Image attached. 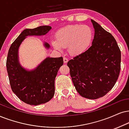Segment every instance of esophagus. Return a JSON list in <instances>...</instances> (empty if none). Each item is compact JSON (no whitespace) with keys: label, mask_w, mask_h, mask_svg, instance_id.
<instances>
[{"label":"esophagus","mask_w":129,"mask_h":129,"mask_svg":"<svg viewBox=\"0 0 129 129\" xmlns=\"http://www.w3.org/2000/svg\"><path fill=\"white\" fill-rule=\"evenodd\" d=\"M63 62H64L65 63H67L68 61V58H63Z\"/></svg>","instance_id":"34e87169"}]
</instances>
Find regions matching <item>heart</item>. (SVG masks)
<instances>
[{
  "label": "heart",
  "instance_id": "obj_1",
  "mask_svg": "<svg viewBox=\"0 0 129 129\" xmlns=\"http://www.w3.org/2000/svg\"><path fill=\"white\" fill-rule=\"evenodd\" d=\"M93 39V32L90 27L75 24L58 30L55 35L56 40H53L52 45L58 50L67 48L69 54L75 56L85 52L90 46Z\"/></svg>",
  "mask_w": 129,
  "mask_h": 129
}]
</instances>
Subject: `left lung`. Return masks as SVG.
Segmentation results:
<instances>
[{"label": "left lung", "instance_id": "left-lung-1", "mask_svg": "<svg viewBox=\"0 0 129 129\" xmlns=\"http://www.w3.org/2000/svg\"><path fill=\"white\" fill-rule=\"evenodd\" d=\"M94 29L92 46L68 62L74 86L81 96L96 99L112 89L118 78L121 52L110 33L91 19Z\"/></svg>", "mask_w": 129, "mask_h": 129}]
</instances>
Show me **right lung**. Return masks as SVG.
Instances as JSON below:
<instances>
[{
	"label": "right lung",
	"instance_id": "add662e5",
	"mask_svg": "<svg viewBox=\"0 0 129 129\" xmlns=\"http://www.w3.org/2000/svg\"><path fill=\"white\" fill-rule=\"evenodd\" d=\"M52 27L40 26L25 29L11 45L6 60V68L11 89L18 98L31 105H38L49 101L55 94V79L62 66V57L46 58L35 69L28 70L19 63L18 50L27 36H40L47 34ZM48 49L50 45L44 42Z\"/></svg>",
	"mask_w": 129,
	"mask_h": 129
}]
</instances>
